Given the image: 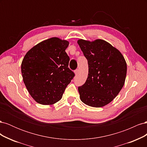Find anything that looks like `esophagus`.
Listing matches in <instances>:
<instances>
[{
	"label": "esophagus",
	"instance_id": "34e87169",
	"mask_svg": "<svg viewBox=\"0 0 147 147\" xmlns=\"http://www.w3.org/2000/svg\"><path fill=\"white\" fill-rule=\"evenodd\" d=\"M74 72H75V75H77L78 73V69H76V70H75L74 71Z\"/></svg>",
	"mask_w": 147,
	"mask_h": 147
}]
</instances>
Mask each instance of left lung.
Listing matches in <instances>:
<instances>
[{
    "instance_id": "8db88e82",
    "label": "left lung",
    "mask_w": 147,
    "mask_h": 147,
    "mask_svg": "<svg viewBox=\"0 0 147 147\" xmlns=\"http://www.w3.org/2000/svg\"><path fill=\"white\" fill-rule=\"evenodd\" d=\"M88 60V76L78 90L81 100L93 107H102L115 98L124 86L127 65L117 48L105 40H78Z\"/></svg>"
}]
</instances>
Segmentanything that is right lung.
<instances>
[{
	"mask_svg": "<svg viewBox=\"0 0 147 147\" xmlns=\"http://www.w3.org/2000/svg\"><path fill=\"white\" fill-rule=\"evenodd\" d=\"M69 42L53 37L34 46L21 63L23 82L32 98L42 105L61 99L67 86L75 76L69 67L65 52Z\"/></svg>",
	"mask_w": 147,
	"mask_h": 147,
	"instance_id": "1",
	"label": "right lung"
}]
</instances>
